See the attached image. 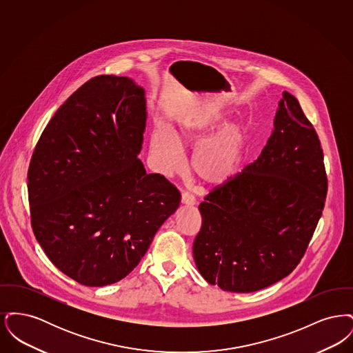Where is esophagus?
I'll use <instances>...</instances> for the list:
<instances>
[{
  "label": "esophagus",
  "instance_id": "34e87169",
  "mask_svg": "<svg viewBox=\"0 0 353 353\" xmlns=\"http://www.w3.org/2000/svg\"><path fill=\"white\" fill-rule=\"evenodd\" d=\"M181 202L185 205H194L196 203V197L190 192H184L181 196Z\"/></svg>",
  "mask_w": 353,
  "mask_h": 353
}]
</instances>
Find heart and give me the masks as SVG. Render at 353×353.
Masks as SVG:
<instances>
[{"instance_id":"b5f03b06","label":"heart","mask_w":353,"mask_h":353,"mask_svg":"<svg viewBox=\"0 0 353 353\" xmlns=\"http://www.w3.org/2000/svg\"><path fill=\"white\" fill-rule=\"evenodd\" d=\"M226 121V115L222 114L192 117L179 124L176 136L165 125H157L152 134V152L160 168L165 173L179 172L183 168L180 145L197 148L192 157V169L202 183L208 186L230 183L242 168L250 132L242 123L229 124L221 130Z\"/></svg>"}]
</instances>
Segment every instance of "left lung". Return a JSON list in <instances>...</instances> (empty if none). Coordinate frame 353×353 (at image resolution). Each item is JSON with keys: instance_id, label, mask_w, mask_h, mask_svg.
<instances>
[{"instance_id": "1", "label": "left lung", "mask_w": 353, "mask_h": 353, "mask_svg": "<svg viewBox=\"0 0 353 353\" xmlns=\"http://www.w3.org/2000/svg\"><path fill=\"white\" fill-rule=\"evenodd\" d=\"M259 157L200 203L193 256L203 279L254 292L292 272L316 229L328 181L319 137L285 91Z\"/></svg>"}]
</instances>
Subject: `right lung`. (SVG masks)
I'll return each instance as SVG.
<instances>
[{"label":"right lung","instance_id":"add662e5","mask_svg":"<svg viewBox=\"0 0 353 353\" xmlns=\"http://www.w3.org/2000/svg\"><path fill=\"white\" fill-rule=\"evenodd\" d=\"M144 94L127 77H95L58 108L34 148V235L52 265L81 285L127 276L180 206L179 189L137 159Z\"/></svg>","mask_w":353,"mask_h":353}]
</instances>
